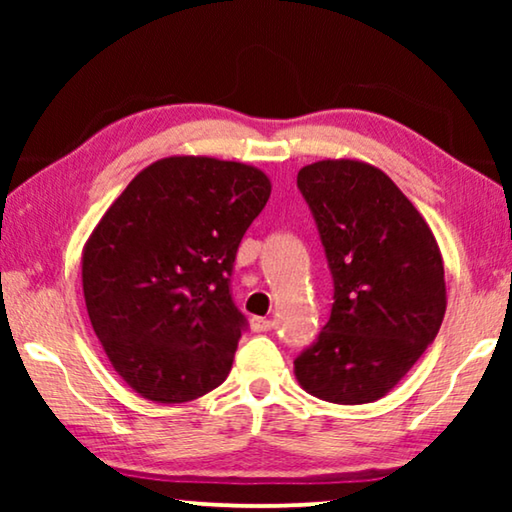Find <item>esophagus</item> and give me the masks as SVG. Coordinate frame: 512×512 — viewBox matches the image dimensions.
Listing matches in <instances>:
<instances>
[{
	"instance_id": "esophagus-1",
	"label": "esophagus",
	"mask_w": 512,
	"mask_h": 512,
	"mask_svg": "<svg viewBox=\"0 0 512 512\" xmlns=\"http://www.w3.org/2000/svg\"><path fill=\"white\" fill-rule=\"evenodd\" d=\"M251 328H254L256 333L272 331V328H275V321H272V319H261V317H254V319H251Z\"/></svg>"
}]
</instances>
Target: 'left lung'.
Here are the masks:
<instances>
[{
  "instance_id": "8db88e82",
  "label": "left lung",
  "mask_w": 512,
  "mask_h": 512,
  "mask_svg": "<svg viewBox=\"0 0 512 512\" xmlns=\"http://www.w3.org/2000/svg\"><path fill=\"white\" fill-rule=\"evenodd\" d=\"M298 188L317 221L335 303L293 373L321 401L373 403L436 340L447 307L443 254L380 167L326 158L298 172Z\"/></svg>"
}]
</instances>
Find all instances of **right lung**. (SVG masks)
<instances>
[{
  "label": "right lung",
  "instance_id": "add662e5",
  "mask_svg": "<svg viewBox=\"0 0 512 512\" xmlns=\"http://www.w3.org/2000/svg\"><path fill=\"white\" fill-rule=\"evenodd\" d=\"M270 191L254 165L160 158L83 244L90 324L121 380L146 401H195L228 377L244 328L230 272Z\"/></svg>",
  "mask_w": 512,
  "mask_h": 512
}]
</instances>
